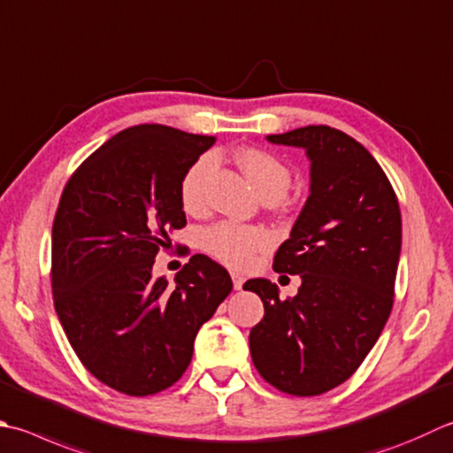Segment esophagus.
Here are the masks:
<instances>
[{
	"instance_id": "1",
	"label": "esophagus",
	"mask_w": 453,
	"mask_h": 453,
	"mask_svg": "<svg viewBox=\"0 0 453 453\" xmlns=\"http://www.w3.org/2000/svg\"><path fill=\"white\" fill-rule=\"evenodd\" d=\"M232 280H234V288H235V290H242V287H243V282H245V279L242 277V274H237V273H232Z\"/></svg>"
}]
</instances>
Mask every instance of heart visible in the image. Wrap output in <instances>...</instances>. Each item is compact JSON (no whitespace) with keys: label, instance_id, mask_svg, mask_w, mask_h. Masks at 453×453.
Segmentation results:
<instances>
[{"label":"heart","instance_id":"1","mask_svg":"<svg viewBox=\"0 0 453 453\" xmlns=\"http://www.w3.org/2000/svg\"><path fill=\"white\" fill-rule=\"evenodd\" d=\"M235 163L242 168L247 180L263 198L279 200L287 194L292 182L290 166L271 150L259 147L239 149ZM216 168V157L206 153L194 161L184 173L180 182V202L186 211H200L206 203L210 176ZM203 251L219 263L234 269L250 267L257 253L271 245V235L263 227L235 224V221H218L206 227L200 235Z\"/></svg>","mask_w":453,"mask_h":453}]
</instances>
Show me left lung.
I'll return each mask as SVG.
<instances>
[{"instance_id": "obj_1", "label": "left lung", "mask_w": 453, "mask_h": 453, "mask_svg": "<svg viewBox=\"0 0 453 453\" xmlns=\"http://www.w3.org/2000/svg\"><path fill=\"white\" fill-rule=\"evenodd\" d=\"M267 141L306 150L310 196L273 261L277 273L303 277L298 295L280 300L267 279L243 287L265 306L251 357L279 391L314 396L356 373L388 320L401 208L373 155L343 131L308 126Z\"/></svg>"}]
</instances>
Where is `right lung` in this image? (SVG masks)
Listing matches in <instances>:
<instances>
[{
  "instance_id": "right-lung-1",
  "label": "right lung",
  "mask_w": 453,
  "mask_h": 453,
  "mask_svg": "<svg viewBox=\"0 0 453 453\" xmlns=\"http://www.w3.org/2000/svg\"><path fill=\"white\" fill-rule=\"evenodd\" d=\"M214 137L143 123L119 131L70 176L52 224V300L90 373L115 391L147 396L190 365L194 338L234 285L192 255L174 285L153 263L186 226L180 182Z\"/></svg>"
}]
</instances>
